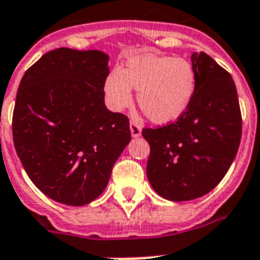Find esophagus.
<instances>
[{
  "instance_id": "34e87169",
  "label": "esophagus",
  "mask_w": 260,
  "mask_h": 260,
  "mask_svg": "<svg viewBox=\"0 0 260 260\" xmlns=\"http://www.w3.org/2000/svg\"><path fill=\"white\" fill-rule=\"evenodd\" d=\"M129 128H131V135L132 137H139L141 135V125L137 121L132 120L129 124Z\"/></svg>"
}]
</instances>
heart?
<instances>
[{
  "label": "heart",
  "instance_id": "1",
  "mask_svg": "<svg viewBox=\"0 0 260 260\" xmlns=\"http://www.w3.org/2000/svg\"><path fill=\"white\" fill-rule=\"evenodd\" d=\"M196 77L184 58L136 54L126 58L121 71H112L104 82L107 104L121 112L132 103V88L147 117L156 124H171L184 115L195 93Z\"/></svg>",
  "mask_w": 260,
  "mask_h": 260
}]
</instances>
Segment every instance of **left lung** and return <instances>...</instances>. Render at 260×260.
<instances>
[{
    "instance_id": "8db88e82",
    "label": "left lung",
    "mask_w": 260,
    "mask_h": 260,
    "mask_svg": "<svg viewBox=\"0 0 260 260\" xmlns=\"http://www.w3.org/2000/svg\"><path fill=\"white\" fill-rule=\"evenodd\" d=\"M196 85L191 105L176 123L143 136L151 147L147 178L157 195L187 202L220 183L235 159L242 136V115L235 82L204 52L192 53Z\"/></svg>"
}]
</instances>
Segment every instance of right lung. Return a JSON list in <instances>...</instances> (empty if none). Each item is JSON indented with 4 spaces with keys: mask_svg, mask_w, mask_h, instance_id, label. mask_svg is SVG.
<instances>
[{
    "mask_svg": "<svg viewBox=\"0 0 260 260\" xmlns=\"http://www.w3.org/2000/svg\"><path fill=\"white\" fill-rule=\"evenodd\" d=\"M108 61L101 50H50L17 90V155L33 184L58 203L85 206L100 196L129 144L128 117L104 104Z\"/></svg>",
    "mask_w": 260,
    "mask_h": 260,
    "instance_id": "add662e5",
    "label": "right lung"
}]
</instances>
